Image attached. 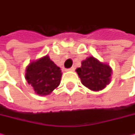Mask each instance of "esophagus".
I'll return each instance as SVG.
<instances>
[{"mask_svg":"<svg viewBox=\"0 0 135 135\" xmlns=\"http://www.w3.org/2000/svg\"><path fill=\"white\" fill-rule=\"evenodd\" d=\"M74 67L70 68L69 69H67V71H74Z\"/></svg>","mask_w":135,"mask_h":135,"instance_id":"1","label":"esophagus"}]
</instances>
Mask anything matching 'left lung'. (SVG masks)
Instances as JSON below:
<instances>
[{"label": "left lung", "instance_id": "obj_1", "mask_svg": "<svg viewBox=\"0 0 135 135\" xmlns=\"http://www.w3.org/2000/svg\"><path fill=\"white\" fill-rule=\"evenodd\" d=\"M81 83L94 91L103 90L110 84L113 74L111 67L91 55L82 61L81 67L76 68Z\"/></svg>", "mask_w": 135, "mask_h": 135}]
</instances>
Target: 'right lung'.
<instances>
[{"instance_id":"1","label":"right lung","mask_w":135,"mask_h":135,"mask_svg":"<svg viewBox=\"0 0 135 135\" xmlns=\"http://www.w3.org/2000/svg\"><path fill=\"white\" fill-rule=\"evenodd\" d=\"M61 76L59 67L46 55L29 63L25 69V77L36 94L46 96L59 86Z\"/></svg>"}]
</instances>
